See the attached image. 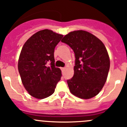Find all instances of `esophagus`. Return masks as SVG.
Listing matches in <instances>:
<instances>
[{
  "label": "esophagus",
  "mask_w": 127,
  "mask_h": 127,
  "mask_svg": "<svg viewBox=\"0 0 127 127\" xmlns=\"http://www.w3.org/2000/svg\"><path fill=\"white\" fill-rule=\"evenodd\" d=\"M65 69H66V68H61V71H62V72H64Z\"/></svg>",
  "instance_id": "obj_1"
}]
</instances>
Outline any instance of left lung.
Wrapping results in <instances>:
<instances>
[{
    "label": "left lung",
    "mask_w": 127,
    "mask_h": 127,
    "mask_svg": "<svg viewBox=\"0 0 127 127\" xmlns=\"http://www.w3.org/2000/svg\"><path fill=\"white\" fill-rule=\"evenodd\" d=\"M61 41L72 48L75 56L74 75L67 80L71 93L86 100L95 96L103 88L109 71V56L104 44L82 30L70 32Z\"/></svg>",
    "instance_id": "8db88e82"
}]
</instances>
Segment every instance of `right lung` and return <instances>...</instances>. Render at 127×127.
<instances>
[{
	"instance_id": "right-lung-1",
	"label": "right lung",
	"mask_w": 127,
	"mask_h": 127,
	"mask_svg": "<svg viewBox=\"0 0 127 127\" xmlns=\"http://www.w3.org/2000/svg\"><path fill=\"white\" fill-rule=\"evenodd\" d=\"M63 37L49 29L39 31L27 39L21 50L18 62L21 80L29 94L36 98L52 95L61 80V70L55 67L54 52Z\"/></svg>"
}]
</instances>
